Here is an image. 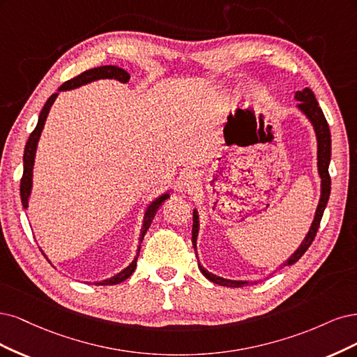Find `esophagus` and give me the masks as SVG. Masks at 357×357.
<instances>
[{"mask_svg": "<svg viewBox=\"0 0 357 357\" xmlns=\"http://www.w3.org/2000/svg\"><path fill=\"white\" fill-rule=\"evenodd\" d=\"M195 179H197V178H195L192 174H185L182 176L181 182H182V185H185L187 188H190V187L195 185Z\"/></svg>", "mask_w": 357, "mask_h": 357, "instance_id": "esophagus-1", "label": "esophagus"}]
</instances>
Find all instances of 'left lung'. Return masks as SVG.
I'll use <instances>...</instances> for the list:
<instances>
[{
  "instance_id": "1",
  "label": "left lung",
  "mask_w": 357,
  "mask_h": 357,
  "mask_svg": "<svg viewBox=\"0 0 357 357\" xmlns=\"http://www.w3.org/2000/svg\"><path fill=\"white\" fill-rule=\"evenodd\" d=\"M295 99L300 100V103H298V108H300L308 117V120L312 121L316 136H317V167H319V175L321 178V195H320V202H319L317 211H316L314 221H313L312 227H310V231L307 233L301 246L296 249L295 254L283 264V267L295 264L305 254V250L310 248V245L313 243V240L317 234L320 221H321V216H324L325 208H326L328 200H329V194H331V176H329L331 132H329L328 121L324 116V111H321L319 107V103L314 98V93L308 87H305L303 91H296ZM197 233H199V216H197V212L194 211V213H192V246H194V250H195V241H197ZM199 267H200V271L203 273L204 278H208L211 282H213L216 284L228 286V287H243V286L249 284V282L227 280L222 278H218V275L209 273L208 270H204L202 266H199Z\"/></svg>"
}]
</instances>
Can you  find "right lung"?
I'll use <instances>...</instances> for the list:
<instances>
[{
	"label": "right lung",
	"instance_id": "right-lung-1",
	"mask_svg": "<svg viewBox=\"0 0 357 357\" xmlns=\"http://www.w3.org/2000/svg\"><path fill=\"white\" fill-rule=\"evenodd\" d=\"M100 78H114V79H119L120 83H124L128 84L129 79H130V75L126 73L124 70H121V68L119 66H112V65H105V66H99V68H91V70L89 71H84L79 75L68 79V82H65L61 87H59V91L61 90H70V89H75V87H79L83 84H87L90 82H95V79H100ZM57 98V93H53L47 102H45L44 108L41 109L40 112V117H38V123L36 126V129L32 130V133L29 135L28 137V142L25 145V154H24V175H22V179H20V199H22V204H24V208L26 209L28 208V199H29V194H31V187H32V167H33V158H36V149H37V144H38V139H40V135H41V130L44 128V123H45V119H47L49 116V111L53 105L54 99ZM169 199V194H165L160 197L158 200H155L151 206H149L148 211L145 212V218H144V227H142V231H141V241L146 233V229L149 228V225H151L154 216L157 213V211L160 209V206H162L165 203V200ZM139 250L141 248L137 249V255L136 258L133 259V262L130 264V266L128 268H124L121 273H119L117 275H114V278L111 279H107V280H102V282H98L96 284H117V283H121L124 282L126 279H129L132 273L135 271L136 268V259L137 257H139Z\"/></svg>",
	"mask_w": 357,
	"mask_h": 357
}]
</instances>
